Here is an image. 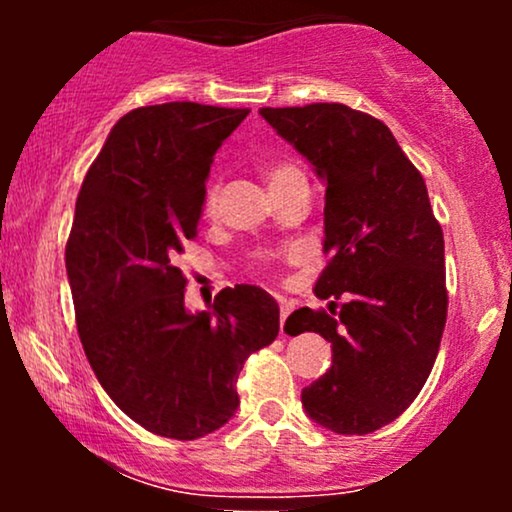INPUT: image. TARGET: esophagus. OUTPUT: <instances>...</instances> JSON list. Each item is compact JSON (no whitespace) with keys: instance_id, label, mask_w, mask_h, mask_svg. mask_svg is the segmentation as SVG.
I'll return each instance as SVG.
<instances>
[{"instance_id":"esophagus-1","label":"esophagus","mask_w":512,"mask_h":512,"mask_svg":"<svg viewBox=\"0 0 512 512\" xmlns=\"http://www.w3.org/2000/svg\"><path fill=\"white\" fill-rule=\"evenodd\" d=\"M291 310H293V305L286 301V298H279V322H281V334H284V322H286V317L291 315Z\"/></svg>"}]
</instances>
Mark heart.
Here are the masks:
<instances>
[{
    "mask_svg": "<svg viewBox=\"0 0 512 512\" xmlns=\"http://www.w3.org/2000/svg\"><path fill=\"white\" fill-rule=\"evenodd\" d=\"M296 173H298V170L293 168V166H286V163H279V166H269V168H267V182H269V187L276 185V182L291 178V175H296ZM216 197H219V187L211 185L209 190H207V197H204V211H214V207H216Z\"/></svg>",
    "mask_w": 512,
    "mask_h": 512,
    "instance_id": "b5f03b06",
    "label": "heart"
}]
</instances>
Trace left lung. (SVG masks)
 Returning a JSON list of instances; mask_svg holds the SVG:
<instances>
[{"label": "left lung", "instance_id": "obj_1", "mask_svg": "<svg viewBox=\"0 0 512 512\" xmlns=\"http://www.w3.org/2000/svg\"><path fill=\"white\" fill-rule=\"evenodd\" d=\"M279 137L313 163L325 190L330 262L317 298L289 334L332 342V366L301 392L305 414L342 436H366L414 402L436 363L445 317V245L426 182L385 122L342 103L260 108Z\"/></svg>", "mask_w": 512, "mask_h": 512}]
</instances>
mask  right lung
Wrapping results in <instances>:
<instances>
[{"mask_svg":"<svg viewBox=\"0 0 512 512\" xmlns=\"http://www.w3.org/2000/svg\"><path fill=\"white\" fill-rule=\"evenodd\" d=\"M248 113L190 101L132 110L76 197L64 260L86 358L117 407L163 438L228 424L243 363L279 334V305L257 286L223 289L190 313L178 267L214 154Z\"/></svg>","mask_w":512,"mask_h":512,"instance_id":"add662e5","label":"right lung"}]
</instances>
